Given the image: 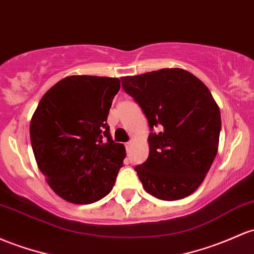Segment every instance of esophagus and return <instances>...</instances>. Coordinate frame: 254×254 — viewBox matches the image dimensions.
I'll return each mask as SVG.
<instances>
[{
  "mask_svg": "<svg viewBox=\"0 0 254 254\" xmlns=\"http://www.w3.org/2000/svg\"><path fill=\"white\" fill-rule=\"evenodd\" d=\"M132 143H133L132 141H129V142H127V143H125V147H127V150H130V148H131V147H132Z\"/></svg>",
  "mask_w": 254,
  "mask_h": 254,
  "instance_id": "esophagus-1",
  "label": "esophagus"
}]
</instances>
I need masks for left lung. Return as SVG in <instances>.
<instances>
[{
	"mask_svg": "<svg viewBox=\"0 0 254 254\" xmlns=\"http://www.w3.org/2000/svg\"><path fill=\"white\" fill-rule=\"evenodd\" d=\"M135 99L160 131L148 136L149 155L136 166L143 189L160 200L183 199L201 185L216 158L221 112L201 80L183 68H161L123 77Z\"/></svg>",
	"mask_w": 254,
	"mask_h": 254,
	"instance_id": "8db88e82",
	"label": "left lung"
}]
</instances>
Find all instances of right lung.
<instances>
[{
    "mask_svg": "<svg viewBox=\"0 0 254 254\" xmlns=\"http://www.w3.org/2000/svg\"><path fill=\"white\" fill-rule=\"evenodd\" d=\"M119 88L118 78L65 77L33 113L36 163L54 193L71 204L99 201L116 183L127 152L111 137L107 117Z\"/></svg>",
    "mask_w": 254,
    "mask_h": 254,
    "instance_id": "add662e5",
    "label": "right lung"
}]
</instances>
